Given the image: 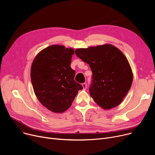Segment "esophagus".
<instances>
[{"mask_svg":"<svg viewBox=\"0 0 155 155\" xmlns=\"http://www.w3.org/2000/svg\"><path fill=\"white\" fill-rule=\"evenodd\" d=\"M82 87H83V88H84V89H86V88H87V84H86V83L82 84Z\"/></svg>","mask_w":155,"mask_h":155,"instance_id":"1","label":"esophagus"}]
</instances>
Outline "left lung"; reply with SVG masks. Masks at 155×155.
Returning <instances> with one entry per match:
<instances>
[{
	"instance_id": "obj_1",
	"label": "left lung",
	"mask_w": 155,
	"mask_h": 155,
	"mask_svg": "<svg viewBox=\"0 0 155 155\" xmlns=\"http://www.w3.org/2000/svg\"><path fill=\"white\" fill-rule=\"evenodd\" d=\"M75 52L92 71L89 91L94 102L105 110L119 105L133 80L131 67L123 52L110 44L78 48Z\"/></svg>"
}]
</instances>
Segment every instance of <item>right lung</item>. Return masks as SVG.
Instances as JSON below:
<instances>
[{
	"label": "right lung",
	"instance_id": "obj_1",
	"mask_svg": "<svg viewBox=\"0 0 155 155\" xmlns=\"http://www.w3.org/2000/svg\"><path fill=\"white\" fill-rule=\"evenodd\" d=\"M73 48L51 45L41 51L31 68V80L38 99L47 109L62 113L70 107L82 85L74 80L70 64Z\"/></svg>",
	"mask_w": 155,
	"mask_h": 155
}]
</instances>
